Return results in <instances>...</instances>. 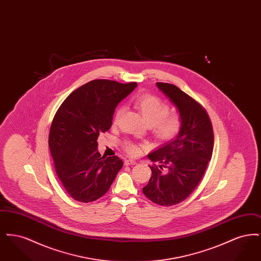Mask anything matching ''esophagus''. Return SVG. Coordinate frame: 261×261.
I'll use <instances>...</instances> for the list:
<instances>
[{
	"label": "esophagus",
	"instance_id": "1",
	"mask_svg": "<svg viewBox=\"0 0 261 261\" xmlns=\"http://www.w3.org/2000/svg\"><path fill=\"white\" fill-rule=\"evenodd\" d=\"M136 163V161H133V160H126L124 162L125 165H134Z\"/></svg>",
	"mask_w": 261,
	"mask_h": 261
}]
</instances>
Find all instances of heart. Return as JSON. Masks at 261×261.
Here are the masks:
<instances>
[{"label": "heart", "mask_w": 261, "mask_h": 261, "mask_svg": "<svg viewBox=\"0 0 261 261\" xmlns=\"http://www.w3.org/2000/svg\"><path fill=\"white\" fill-rule=\"evenodd\" d=\"M134 107L143 115L145 120L151 127L153 137L162 143L170 142L178 136L183 128V118L179 112H170L169 106L156 96L150 94H142L133 100ZM122 107H117L113 114V123L117 124ZM122 148L126 153L131 156L142 154L148 146L144 143H138L131 140H125Z\"/></svg>", "instance_id": "heart-1"}]
</instances>
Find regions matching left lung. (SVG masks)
<instances>
[{
  "label": "left lung",
  "instance_id": "obj_1",
  "mask_svg": "<svg viewBox=\"0 0 261 261\" xmlns=\"http://www.w3.org/2000/svg\"><path fill=\"white\" fill-rule=\"evenodd\" d=\"M156 86L177 107L183 128L176 139L149 153L151 176L144 195L152 202L171 206L182 202L199 185L212 156L214 134L204 108L177 86Z\"/></svg>",
  "mask_w": 261,
  "mask_h": 261
}]
</instances>
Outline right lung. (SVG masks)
<instances>
[{
	"label": "right lung",
	"mask_w": 261,
	"mask_h": 261,
	"mask_svg": "<svg viewBox=\"0 0 261 261\" xmlns=\"http://www.w3.org/2000/svg\"><path fill=\"white\" fill-rule=\"evenodd\" d=\"M136 86V82L92 80L73 91L56 112L49 148L56 173L75 200L90 202L102 197L122 168L118 156H100L97 140L112 127L118 102Z\"/></svg>",
	"instance_id": "add662e5"
}]
</instances>
